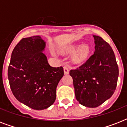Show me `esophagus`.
<instances>
[{
  "label": "esophagus",
  "mask_w": 127,
  "mask_h": 127,
  "mask_svg": "<svg viewBox=\"0 0 127 127\" xmlns=\"http://www.w3.org/2000/svg\"><path fill=\"white\" fill-rule=\"evenodd\" d=\"M64 73L66 75H67V74H69V67L68 66H64Z\"/></svg>",
  "instance_id": "obj_1"
}]
</instances>
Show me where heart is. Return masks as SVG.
I'll use <instances>...</instances> for the list:
<instances>
[{"label":"heart","instance_id":"obj_1","mask_svg":"<svg viewBox=\"0 0 127 127\" xmlns=\"http://www.w3.org/2000/svg\"><path fill=\"white\" fill-rule=\"evenodd\" d=\"M63 51L68 54L73 53L74 52L72 55V60L74 63H80L86 61L88 58L90 51V48L88 45L80 46L78 44H74L66 47Z\"/></svg>","mask_w":127,"mask_h":127}]
</instances>
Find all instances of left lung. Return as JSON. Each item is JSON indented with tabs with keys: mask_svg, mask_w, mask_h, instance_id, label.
I'll return each mask as SVG.
<instances>
[{
	"mask_svg": "<svg viewBox=\"0 0 127 127\" xmlns=\"http://www.w3.org/2000/svg\"><path fill=\"white\" fill-rule=\"evenodd\" d=\"M95 51L84 64L70 71L76 99L87 107H97L110 98L116 88L119 68L114 52L101 37L93 35Z\"/></svg>",
	"mask_w": 127,
	"mask_h": 127,
	"instance_id": "1",
	"label": "left lung"
}]
</instances>
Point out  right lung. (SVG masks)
<instances>
[{"label": "right lung", "instance_id": "right-lung-1", "mask_svg": "<svg viewBox=\"0 0 127 127\" xmlns=\"http://www.w3.org/2000/svg\"><path fill=\"white\" fill-rule=\"evenodd\" d=\"M46 42L39 35L23 38L11 55L8 77L18 100L35 110L49 107L56 99V90L64 75L63 68L49 65L43 53Z\"/></svg>", "mask_w": 127, "mask_h": 127}]
</instances>
